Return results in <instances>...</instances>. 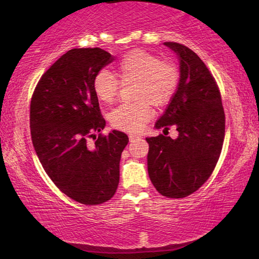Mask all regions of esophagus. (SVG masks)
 I'll return each mask as SVG.
<instances>
[{
	"mask_svg": "<svg viewBox=\"0 0 259 259\" xmlns=\"http://www.w3.org/2000/svg\"><path fill=\"white\" fill-rule=\"evenodd\" d=\"M137 138H139V137H138V136H136V135H133V134H131V135H129V140H130V142H131V143H133V142H135V140H136V139H137Z\"/></svg>",
	"mask_w": 259,
	"mask_h": 259,
	"instance_id": "obj_1",
	"label": "esophagus"
}]
</instances>
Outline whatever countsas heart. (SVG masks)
<instances>
[{
    "label": "heart",
    "instance_id": "b5f03b06",
    "mask_svg": "<svg viewBox=\"0 0 259 259\" xmlns=\"http://www.w3.org/2000/svg\"><path fill=\"white\" fill-rule=\"evenodd\" d=\"M117 74L122 78L137 81L136 97L146 98L154 105L168 102L178 84V69L174 64L161 61L159 57L143 50H134L124 55L116 65ZM94 91L102 104L108 105L115 100L117 82L111 73L100 71L94 78ZM153 115L145 99L122 104L109 114L114 128L137 133L142 130Z\"/></svg>",
    "mask_w": 259,
    "mask_h": 259
}]
</instances>
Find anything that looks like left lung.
I'll return each mask as SVG.
<instances>
[{
    "instance_id": "8db88e82",
    "label": "left lung",
    "mask_w": 259,
    "mask_h": 259,
    "mask_svg": "<svg viewBox=\"0 0 259 259\" xmlns=\"http://www.w3.org/2000/svg\"><path fill=\"white\" fill-rule=\"evenodd\" d=\"M177 55L179 82L155 129L176 126L178 137H147L148 176L163 196L192 194L212 174L225 136V114L214 78L200 57L187 47L164 42Z\"/></svg>"
}]
</instances>
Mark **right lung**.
<instances>
[{"label": "right lung", "instance_id": "add662e5", "mask_svg": "<svg viewBox=\"0 0 259 259\" xmlns=\"http://www.w3.org/2000/svg\"><path fill=\"white\" fill-rule=\"evenodd\" d=\"M115 57L100 48L72 49L43 74L30 102V135L43 169L55 185L77 202L95 205L115 194L128 136L104 130L94 78Z\"/></svg>", "mask_w": 259, "mask_h": 259}]
</instances>
